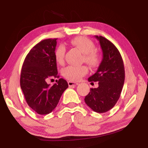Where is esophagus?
<instances>
[{
    "label": "esophagus",
    "mask_w": 148,
    "mask_h": 148,
    "mask_svg": "<svg viewBox=\"0 0 148 148\" xmlns=\"http://www.w3.org/2000/svg\"><path fill=\"white\" fill-rule=\"evenodd\" d=\"M68 84H69V87H72V86H77V82H68Z\"/></svg>",
    "instance_id": "34e87169"
}]
</instances>
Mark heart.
Here are the masks:
<instances>
[{
  "mask_svg": "<svg viewBox=\"0 0 148 148\" xmlns=\"http://www.w3.org/2000/svg\"><path fill=\"white\" fill-rule=\"evenodd\" d=\"M72 46L77 47L83 53V61L89 66H98L101 61V57L95 49V45L91 40L84 36H77L71 40ZM55 59L59 64H62L64 60L65 47L62 45L58 46L55 51ZM88 72V69L85 65L72 66L70 65L62 69V74L65 78L72 82H76Z\"/></svg>",
  "mask_w": 148,
  "mask_h": 148,
  "instance_id": "b5f03b06",
  "label": "heart"
}]
</instances>
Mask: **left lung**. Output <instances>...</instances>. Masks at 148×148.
Returning a JSON list of instances; mask_svg holds the SVG:
<instances>
[{"instance_id": "1", "label": "left lung", "mask_w": 148, "mask_h": 148, "mask_svg": "<svg viewBox=\"0 0 148 148\" xmlns=\"http://www.w3.org/2000/svg\"><path fill=\"white\" fill-rule=\"evenodd\" d=\"M95 37L99 41L103 57L97 71L88 81L99 82V87L90 89L84 100L94 112L104 113L115 106L121 95L125 81L124 64L119 51L111 42L101 36Z\"/></svg>"}]
</instances>
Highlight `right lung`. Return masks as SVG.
Wrapping results in <instances>:
<instances>
[{
  "instance_id": "obj_1",
  "label": "right lung",
  "mask_w": 148,
  "mask_h": 148,
  "mask_svg": "<svg viewBox=\"0 0 148 148\" xmlns=\"http://www.w3.org/2000/svg\"><path fill=\"white\" fill-rule=\"evenodd\" d=\"M57 38L46 39L34 46L27 54L22 66L20 86L27 103L40 115L56 108L62 94L68 88L66 80L60 78L51 86L49 79L59 77L55 51Z\"/></svg>"
}]
</instances>
